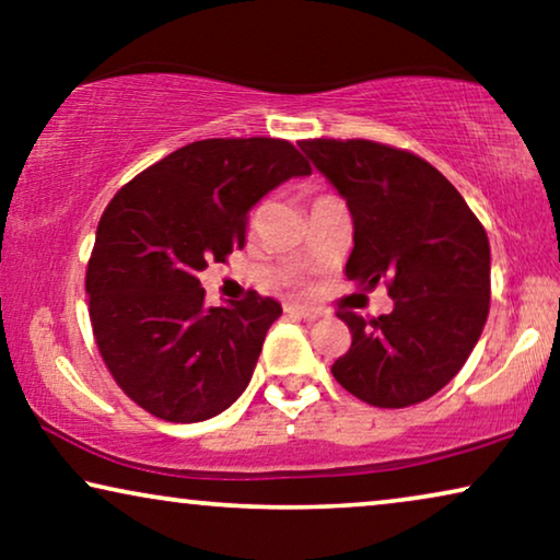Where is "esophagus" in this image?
Here are the masks:
<instances>
[{"instance_id":"esophagus-1","label":"esophagus","mask_w":560,"mask_h":560,"mask_svg":"<svg viewBox=\"0 0 560 560\" xmlns=\"http://www.w3.org/2000/svg\"><path fill=\"white\" fill-rule=\"evenodd\" d=\"M285 313H290V316L303 318V320H316V318L320 316V311H316V308H305V305H298V303L285 305Z\"/></svg>"}]
</instances>
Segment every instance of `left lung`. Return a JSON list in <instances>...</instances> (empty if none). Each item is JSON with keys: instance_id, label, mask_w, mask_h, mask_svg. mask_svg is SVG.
<instances>
[{"instance_id": "8db88e82", "label": "left lung", "mask_w": 560, "mask_h": 560, "mask_svg": "<svg viewBox=\"0 0 560 560\" xmlns=\"http://www.w3.org/2000/svg\"><path fill=\"white\" fill-rule=\"evenodd\" d=\"M347 198L354 249L347 278L385 282L395 308L339 311L351 347L336 382L374 408H408L456 377L489 313V240L462 194L416 152L372 140L298 142Z\"/></svg>"}]
</instances>
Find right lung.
Returning a JSON list of instances; mask_svg holds the SVG:
<instances>
[{"instance_id":"obj_1","label":"right lung","mask_w":560,"mask_h":560,"mask_svg":"<svg viewBox=\"0 0 560 560\" xmlns=\"http://www.w3.org/2000/svg\"><path fill=\"white\" fill-rule=\"evenodd\" d=\"M308 173L288 140L213 137L114 194L86 267L89 318L106 370L142 410L198 423L249 385L280 303L249 290L229 308H206L198 272L244 247L259 198Z\"/></svg>"}]
</instances>
